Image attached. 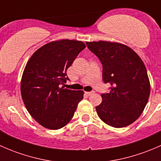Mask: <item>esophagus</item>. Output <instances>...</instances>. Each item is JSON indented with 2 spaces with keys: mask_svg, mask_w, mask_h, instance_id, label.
I'll return each mask as SVG.
<instances>
[{
  "mask_svg": "<svg viewBox=\"0 0 161 161\" xmlns=\"http://www.w3.org/2000/svg\"><path fill=\"white\" fill-rule=\"evenodd\" d=\"M94 93V92H85V94L86 95H87V96H90V95H92V94H93Z\"/></svg>",
  "mask_w": 161,
  "mask_h": 161,
  "instance_id": "esophagus-1",
  "label": "esophagus"
}]
</instances>
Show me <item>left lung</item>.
Masks as SVG:
<instances>
[{"instance_id": "1", "label": "left lung", "mask_w": 161, "mask_h": 161, "mask_svg": "<svg viewBox=\"0 0 161 161\" xmlns=\"http://www.w3.org/2000/svg\"><path fill=\"white\" fill-rule=\"evenodd\" d=\"M87 48L103 67L102 79L111 85L96 107L97 115L108 125L122 128L135 122L148 102L150 84L145 65L131 48L119 42H87Z\"/></svg>"}]
</instances>
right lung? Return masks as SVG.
<instances>
[{
  "instance_id": "obj_1",
  "label": "right lung",
  "mask_w": 161,
  "mask_h": 161,
  "mask_svg": "<svg viewBox=\"0 0 161 161\" xmlns=\"http://www.w3.org/2000/svg\"><path fill=\"white\" fill-rule=\"evenodd\" d=\"M86 47L81 41H53L36 51L28 61L21 81V94L31 117L49 130H59L71 120L83 91L64 88L67 69Z\"/></svg>"
}]
</instances>
